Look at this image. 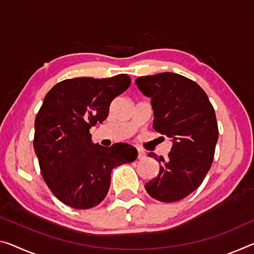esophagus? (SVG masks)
I'll use <instances>...</instances> for the list:
<instances>
[{"mask_svg": "<svg viewBox=\"0 0 254 254\" xmlns=\"http://www.w3.org/2000/svg\"><path fill=\"white\" fill-rule=\"evenodd\" d=\"M146 157V153L143 150H138V154H137V159L138 160H143Z\"/></svg>", "mask_w": 254, "mask_h": 254, "instance_id": "34e87169", "label": "esophagus"}]
</instances>
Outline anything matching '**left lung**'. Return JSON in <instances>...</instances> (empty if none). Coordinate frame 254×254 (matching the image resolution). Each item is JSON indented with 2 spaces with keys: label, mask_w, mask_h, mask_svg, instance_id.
Here are the masks:
<instances>
[{
  "label": "left lung",
  "mask_w": 254,
  "mask_h": 254,
  "mask_svg": "<svg viewBox=\"0 0 254 254\" xmlns=\"http://www.w3.org/2000/svg\"><path fill=\"white\" fill-rule=\"evenodd\" d=\"M135 83L151 97L154 130L173 142L167 159L149 153L161 166L145 190L158 201H179L201 185L211 167L219 134L213 107L203 89L178 73L143 76Z\"/></svg>",
  "instance_id": "8db88e82"
}]
</instances>
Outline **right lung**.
Wrapping results in <instances>:
<instances>
[{"label":"right lung","instance_id":"add662e5","mask_svg":"<svg viewBox=\"0 0 254 254\" xmlns=\"http://www.w3.org/2000/svg\"><path fill=\"white\" fill-rule=\"evenodd\" d=\"M129 85L125 73L102 79L79 77L60 81L45 95L35 119L34 150L46 185L62 203L81 210L101 203L112 169L137 158L129 144L104 147L93 143L89 134Z\"/></svg>","mask_w":254,"mask_h":254}]
</instances>
